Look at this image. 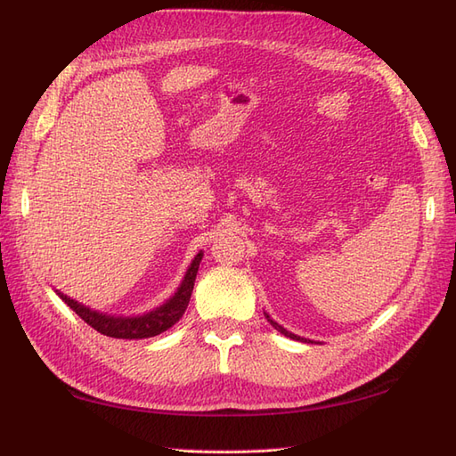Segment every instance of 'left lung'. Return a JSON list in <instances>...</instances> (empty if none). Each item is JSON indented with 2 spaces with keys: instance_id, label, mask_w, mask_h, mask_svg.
<instances>
[{
  "instance_id": "left-lung-1",
  "label": "left lung",
  "mask_w": 456,
  "mask_h": 456,
  "mask_svg": "<svg viewBox=\"0 0 456 456\" xmlns=\"http://www.w3.org/2000/svg\"><path fill=\"white\" fill-rule=\"evenodd\" d=\"M267 317V321H269V324H272V327L275 329V330H280L281 334H285V337H289V338H293V340H301V342H311V340H306V338H301V337H297V334H293V332H289V330H285L281 324H277L273 319H269V314H265Z\"/></svg>"
}]
</instances>
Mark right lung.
Wrapping results in <instances>:
<instances>
[{"instance_id": "right-lung-1", "label": "right lung", "mask_w": 456, "mask_h": 456, "mask_svg": "<svg viewBox=\"0 0 456 456\" xmlns=\"http://www.w3.org/2000/svg\"><path fill=\"white\" fill-rule=\"evenodd\" d=\"M202 259V252L197 254V257L192 259L191 267L184 273V280L181 283L179 289L171 297L169 301L163 303L161 306H157L155 311L139 314V317H114V314H104L98 311L88 309L86 305H80L78 301L70 299V297L59 293L61 299L67 303L70 309L78 314V317L90 324L92 329L106 334V337L111 338H150L157 337V334L165 332L167 329H171L173 324L179 321L184 311H187L189 301H191V293L194 287V280H197V272Z\"/></svg>"}]
</instances>
